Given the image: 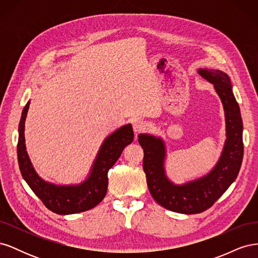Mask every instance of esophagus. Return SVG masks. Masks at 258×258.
Instances as JSON below:
<instances>
[{
  "label": "esophagus",
  "instance_id": "1",
  "mask_svg": "<svg viewBox=\"0 0 258 258\" xmlns=\"http://www.w3.org/2000/svg\"><path fill=\"white\" fill-rule=\"evenodd\" d=\"M132 127H134V131L136 134H139V132H141L142 130L145 129L146 122L141 118H136L132 120Z\"/></svg>",
  "mask_w": 258,
  "mask_h": 258
}]
</instances>
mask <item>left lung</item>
Instances as JSON below:
<instances>
[{
    "label": "left lung",
    "mask_w": 258,
    "mask_h": 258,
    "mask_svg": "<svg viewBox=\"0 0 258 258\" xmlns=\"http://www.w3.org/2000/svg\"><path fill=\"white\" fill-rule=\"evenodd\" d=\"M198 73L214 85L225 111L226 141L215 167L198 179L175 185L169 181L165 172L166 146L162 140L151 135L139 136V143L144 151L143 169L151 195L161 207L183 214L201 213L212 207L235 182L243 159V124L229 76L218 70L199 69Z\"/></svg>",
    "instance_id": "left-lung-1"
}]
</instances>
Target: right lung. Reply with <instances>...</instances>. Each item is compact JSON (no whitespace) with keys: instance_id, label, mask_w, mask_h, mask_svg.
I'll use <instances>...</instances> for the list:
<instances>
[{"instance_id":"right-lung-1","label":"right lung","mask_w":258,"mask_h":258,"mask_svg":"<svg viewBox=\"0 0 258 258\" xmlns=\"http://www.w3.org/2000/svg\"><path fill=\"white\" fill-rule=\"evenodd\" d=\"M29 104L30 101L23 108L18 129L17 155L22 177L45 207L53 213L60 215L74 214L95 208L106 195L108 170L118 160L123 148L134 141V130L131 124H124L104 140L87 179L80 185H54L45 182L37 175L26 151L25 121Z\"/></svg>"}]
</instances>
